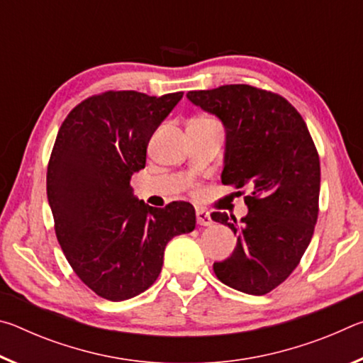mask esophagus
Wrapping results in <instances>:
<instances>
[{
    "label": "esophagus",
    "mask_w": 363,
    "mask_h": 363,
    "mask_svg": "<svg viewBox=\"0 0 363 363\" xmlns=\"http://www.w3.org/2000/svg\"><path fill=\"white\" fill-rule=\"evenodd\" d=\"M196 223L200 225H211L213 224L211 214L206 210H203V208H196Z\"/></svg>",
    "instance_id": "34e87169"
}]
</instances>
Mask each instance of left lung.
I'll list each match as a JSON object with an SVG mask.
<instances>
[{"mask_svg":"<svg viewBox=\"0 0 363 363\" xmlns=\"http://www.w3.org/2000/svg\"><path fill=\"white\" fill-rule=\"evenodd\" d=\"M187 99L223 121V184L248 190L240 224L227 213L211 214L237 235L214 274L233 290L261 296L290 277L314 235L320 194L314 140L298 110L270 91L225 84L189 91Z\"/></svg>","mask_w":363,"mask_h":363,"instance_id":"obj_1","label":"left lung"}]
</instances>
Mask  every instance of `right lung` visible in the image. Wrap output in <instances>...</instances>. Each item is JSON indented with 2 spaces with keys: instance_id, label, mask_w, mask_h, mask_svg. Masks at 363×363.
<instances>
[{
  "instance_id": "1",
  "label": "right lung",
  "mask_w": 363,
  "mask_h": 363,
  "mask_svg": "<svg viewBox=\"0 0 363 363\" xmlns=\"http://www.w3.org/2000/svg\"><path fill=\"white\" fill-rule=\"evenodd\" d=\"M182 94L107 91L78 104L57 133L48 201L67 261L97 296L125 301L145 291L162 272L168 242L195 229L187 201L153 208L130 186Z\"/></svg>"
}]
</instances>
